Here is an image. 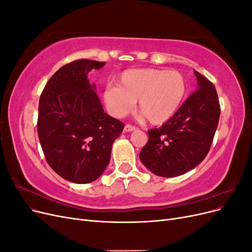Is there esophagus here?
<instances>
[{"mask_svg": "<svg viewBox=\"0 0 252 252\" xmlns=\"http://www.w3.org/2000/svg\"><path fill=\"white\" fill-rule=\"evenodd\" d=\"M135 129H136V127L133 125H130V124H126L124 127L125 131H133V130H135Z\"/></svg>", "mask_w": 252, "mask_h": 252, "instance_id": "34e87169", "label": "esophagus"}]
</instances>
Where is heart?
Returning a JSON list of instances; mask_svg holds the SVG:
<instances>
[{
    "mask_svg": "<svg viewBox=\"0 0 252 252\" xmlns=\"http://www.w3.org/2000/svg\"><path fill=\"white\" fill-rule=\"evenodd\" d=\"M187 81L180 71L142 68L120 75L118 86L108 85L104 102L116 118H123L139 101V112L151 125H162L180 110L187 94Z\"/></svg>",
    "mask_w": 252,
    "mask_h": 252,
    "instance_id": "1",
    "label": "heart"
}]
</instances>
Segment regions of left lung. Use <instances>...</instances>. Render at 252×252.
I'll list each match as a JSON object with an SVG mask.
<instances>
[{
  "label": "left lung",
  "instance_id": "8db88e82",
  "mask_svg": "<svg viewBox=\"0 0 252 252\" xmlns=\"http://www.w3.org/2000/svg\"><path fill=\"white\" fill-rule=\"evenodd\" d=\"M197 90L162 127L149 129L140 152L142 163L158 177L172 178L193 169L207 156L219 124L220 107L216 87L194 71Z\"/></svg>",
  "mask_w": 252,
  "mask_h": 252
}]
</instances>
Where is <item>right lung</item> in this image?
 I'll use <instances>...</instances> for the list:
<instances>
[{
	"label": "right lung",
	"instance_id": "right-lung-1",
	"mask_svg": "<svg viewBox=\"0 0 252 252\" xmlns=\"http://www.w3.org/2000/svg\"><path fill=\"white\" fill-rule=\"evenodd\" d=\"M105 62L81 59L52 75L39 103L37 134L45 158L63 179L86 184L109 164L112 143L124 124L104 112L89 71Z\"/></svg>",
	"mask_w": 252,
	"mask_h": 252
}]
</instances>
